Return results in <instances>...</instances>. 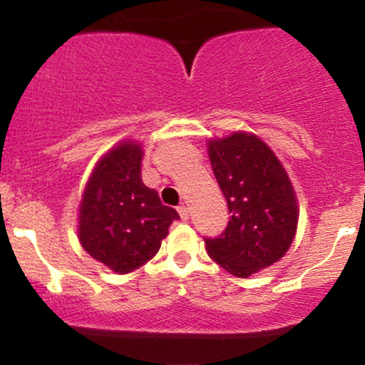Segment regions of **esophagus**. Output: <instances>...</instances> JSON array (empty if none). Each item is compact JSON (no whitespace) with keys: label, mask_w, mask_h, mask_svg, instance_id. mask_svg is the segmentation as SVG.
Returning <instances> with one entry per match:
<instances>
[{"label":"esophagus","mask_w":365,"mask_h":365,"mask_svg":"<svg viewBox=\"0 0 365 365\" xmlns=\"http://www.w3.org/2000/svg\"><path fill=\"white\" fill-rule=\"evenodd\" d=\"M178 215H180V217H182V220H188V215H190V211H188V207L185 206V204H180Z\"/></svg>","instance_id":"1"}]
</instances>
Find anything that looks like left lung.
<instances>
[{"instance_id":"1","label":"left lung","mask_w":365,"mask_h":365,"mask_svg":"<svg viewBox=\"0 0 365 365\" xmlns=\"http://www.w3.org/2000/svg\"><path fill=\"white\" fill-rule=\"evenodd\" d=\"M209 159L232 216L220 237L204 238L206 250L230 274L247 278L279 261L292 245L295 192L273 150L250 133L211 140Z\"/></svg>"}]
</instances>
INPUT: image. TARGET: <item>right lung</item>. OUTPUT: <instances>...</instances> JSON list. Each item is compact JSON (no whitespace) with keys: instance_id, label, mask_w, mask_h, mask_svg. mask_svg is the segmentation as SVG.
Returning <instances> with one entry per match:
<instances>
[{"instance_id":"obj_1","label":"right lung","mask_w":365,"mask_h":365,"mask_svg":"<svg viewBox=\"0 0 365 365\" xmlns=\"http://www.w3.org/2000/svg\"><path fill=\"white\" fill-rule=\"evenodd\" d=\"M142 149L123 142L96 166L82 195L78 238L96 261L125 274L144 266L180 220L140 178Z\"/></svg>"}]
</instances>
